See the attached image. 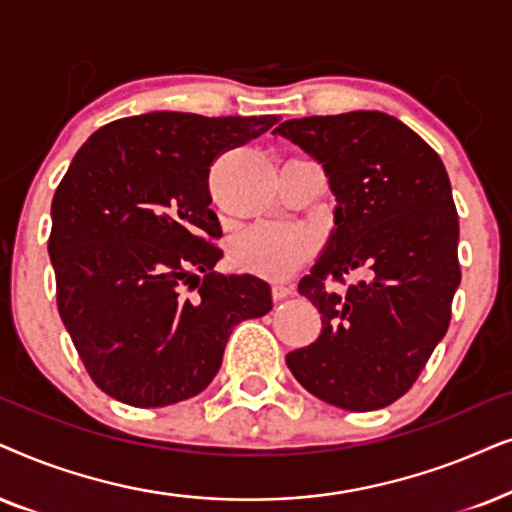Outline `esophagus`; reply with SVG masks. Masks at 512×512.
I'll return each mask as SVG.
<instances>
[{
	"label": "esophagus",
	"instance_id": "obj_1",
	"mask_svg": "<svg viewBox=\"0 0 512 512\" xmlns=\"http://www.w3.org/2000/svg\"><path fill=\"white\" fill-rule=\"evenodd\" d=\"M292 292H295V288H292V285H283V283H274V285H271V297H274L276 302H281V299L290 297Z\"/></svg>",
	"mask_w": 512,
	"mask_h": 512
}]
</instances>
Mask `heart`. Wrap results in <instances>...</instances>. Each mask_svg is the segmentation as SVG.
Here are the masks:
<instances>
[{
  "mask_svg": "<svg viewBox=\"0 0 512 512\" xmlns=\"http://www.w3.org/2000/svg\"><path fill=\"white\" fill-rule=\"evenodd\" d=\"M316 250L313 236L283 222L257 224L234 241V262L264 278H285L297 271Z\"/></svg>",
  "mask_w": 512,
  "mask_h": 512,
  "instance_id": "1",
  "label": "heart"
}]
</instances>
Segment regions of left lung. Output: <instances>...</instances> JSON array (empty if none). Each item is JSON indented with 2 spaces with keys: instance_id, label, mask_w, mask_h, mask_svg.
I'll use <instances>...</instances> for the list:
<instances>
[{
  "instance_id": "obj_1",
  "label": "left lung",
  "mask_w": 512,
  "mask_h": 512,
  "mask_svg": "<svg viewBox=\"0 0 512 512\" xmlns=\"http://www.w3.org/2000/svg\"><path fill=\"white\" fill-rule=\"evenodd\" d=\"M274 133L323 166L337 199L323 255L299 281L323 330L285 363L325 403L381 410L410 391L449 327L461 269L447 170L384 112L290 119ZM353 270L361 278L346 286Z\"/></svg>"
}]
</instances>
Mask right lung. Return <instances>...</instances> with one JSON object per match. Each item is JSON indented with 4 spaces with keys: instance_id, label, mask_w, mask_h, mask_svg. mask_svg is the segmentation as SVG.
Listing matches in <instances>:
<instances>
[{
    "instance_id": "1",
    "label": "right lung",
    "mask_w": 512,
    "mask_h": 512,
    "mask_svg": "<svg viewBox=\"0 0 512 512\" xmlns=\"http://www.w3.org/2000/svg\"><path fill=\"white\" fill-rule=\"evenodd\" d=\"M276 121L149 112L102 126L74 154L49 255L60 318L100 391L133 407L194 398L231 330L271 311L267 281L213 271L222 229L208 173Z\"/></svg>"
}]
</instances>
